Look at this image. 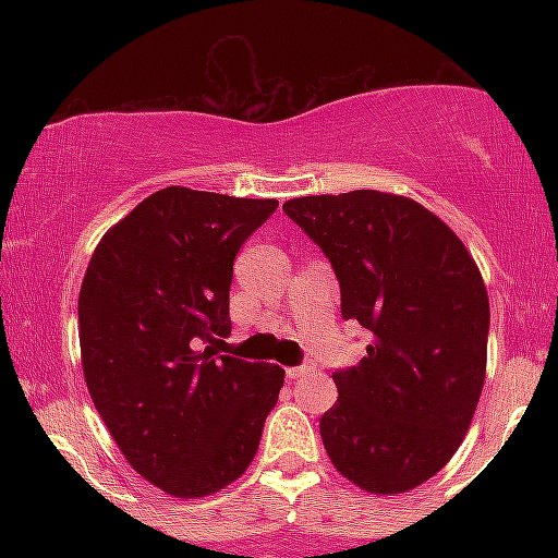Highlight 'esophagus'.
Here are the masks:
<instances>
[{
	"label": "esophagus",
	"mask_w": 558,
	"mask_h": 558,
	"mask_svg": "<svg viewBox=\"0 0 558 558\" xmlns=\"http://www.w3.org/2000/svg\"><path fill=\"white\" fill-rule=\"evenodd\" d=\"M310 373H315V369H312L310 364H304V367H288L286 369V377H288V380H299V377H304V375H310Z\"/></svg>",
	"instance_id": "1"
}]
</instances>
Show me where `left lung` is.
<instances>
[{"label":"left lung","mask_w":558,"mask_h":558,"mask_svg":"<svg viewBox=\"0 0 558 558\" xmlns=\"http://www.w3.org/2000/svg\"><path fill=\"white\" fill-rule=\"evenodd\" d=\"M283 209L330 259L343 319L373 332L362 362L332 373L325 451L356 488L409 493L457 453L483 393L490 304L480 267L409 196L360 189Z\"/></svg>","instance_id":"8db88e82"}]
</instances>
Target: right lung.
Instances as JSON below:
<instances>
[{
	"instance_id": "1",
	"label": "right lung",
	"mask_w": 558,
	"mask_h": 558,
	"mask_svg": "<svg viewBox=\"0 0 558 558\" xmlns=\"http://www.w3.org/2000/svg\"><path fill=\"white\" fill-rule=\"evenodd\" d=\"M278 209L168 185L101 235L81 283L88 393L128 464L175 498L239 480L283 388L278 364L217 356L243 241Z\"/></svg>"
}]
</instances>
